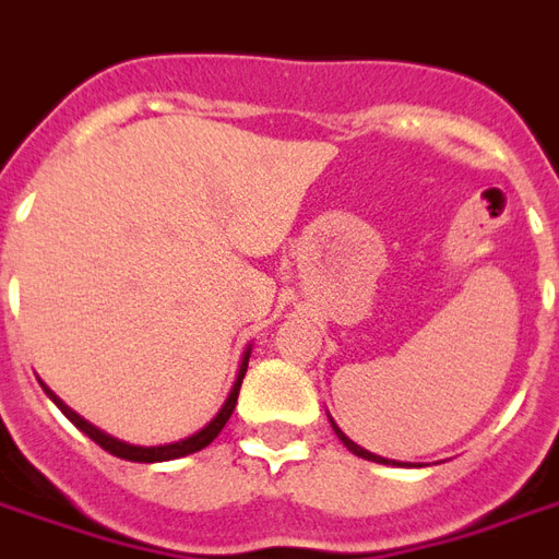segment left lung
Returning <instances> with one entry per match:
<instances>
[{
	"mask_svg": "<svg viewBox=\"0 0 559 559\" xmlns=\"http://www.w3.org/2000/svg\"><path fill=\"white\" fill-rule=\"evenodd\" d=\"M331 425H334V421H331ZM334 431H336V437H340V440L346 442V449H348V451H355L357 457H364V460H372V463H390V460L378 457V454H372V451H366V449H360V445H355V442L348 440L346 433L340 431V428H336V425H334Z\"/></svg>",
	"mask_w": 559,
	"mask_h": 559,
	"instance_id": "obj_1",
	"label": "left lung"
}]
</instances>
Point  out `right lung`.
<instances>
[{
    "instance_id": "1",
    "label": "right lung",
    "mask_w": 559,
    "mask_h": 559,
    "mask_svg": "<svg viewBox=\"0 0 559 559\" xmlns=\"http://www.w3.org/2000/svg\"><path fill=\"white\" fill-rule=\"evenodd\" d=\"M246 369H249V352L242 355V364H240V374H237V381H234L231 386V395H228V402L223 404V411L216 413L211 419V425H204L202 431L193 433V437H187V440L181 442H173V445H152V449H140V445H128V442H119L114 440V437H108V433H102L99 428H93L91 421H84L79 416V413H72L67 404L58 399L55 393H46L52 395V402L58 404L63 411V416L79 428V431H84L87 437H91L96 445H102L105 451H110L114 457H122V460H134V463H160V460H176V457H187V454H193V451H202L204 445H211L216 437H219V431L225 428V421L231 419L234 407H237V395H240V383H242V374H246Z\"/></svg>"
}]
</instances>
